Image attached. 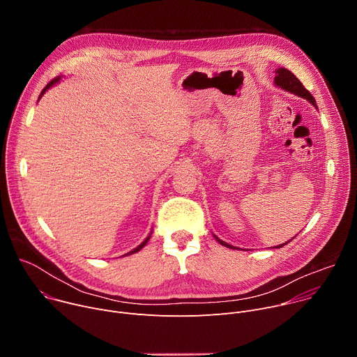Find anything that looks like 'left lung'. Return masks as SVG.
Returning <instances> with one entry per match:
<instances>
[{"label": "left lung", "mask_w": 357, "mask_h": 357, "mask_svg": "<svg viewBox=\"0 0 357 357\" xmlns=\"http://www.w3.org/2000/svg\"><path fill=\"white\" fill-rule=\"evenodd\" d=\"M274 82H275V84H277L278 87H281V89H284V90H287V91H289V93H294V94H296V96H299V97H302V98H307L311 105H314V106L317 107L314 96L310 93V90L305 89V86H303V84L295 77V75L291 73L288 69H284V68L278 69ZM215 238H216L222 245H225V247H227V248H236L234 245L227 244L226 241L220 240V238L216 237V236H215ZM282 245H285V243L281 244V245H278V248L282 247Z\"/></svg>", "instance_id": "left-lung-1"}]
</instances>
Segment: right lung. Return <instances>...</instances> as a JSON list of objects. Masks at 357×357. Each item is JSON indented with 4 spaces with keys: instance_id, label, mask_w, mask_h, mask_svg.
<instances>
[{
    "instance_id": "add662e5",
    "label": "right lung",
    "mask_w": 357,
    "mask_h": 357,
    "mask_svg": "<svg viewBox=\"0 0 357 357\" xmlns=\"http://www.w3.org/2000/svg\"><path fill=\"white\" fill-rule=\"evenodd\" d=\"M58 82H59V77H55V79H52V80H50V82H49V83H47V84H46V86L43 87V90L40 91L39 97H40V96H42V94H43V93H45V91H46V90H47V89H49L50 86H54V84H55V83H58ZM148 240H149V236H148V237H146V238H145V240H144V241H142V243H141V244H139V245H138L137 248H134V250H132V251H130L128 254H134V252L139 251V250H141V248H142V247H144V245L146 244V241H148ZM128 254H126V256H128Z\"/></svg>"
}]
</instances>
